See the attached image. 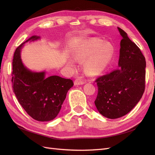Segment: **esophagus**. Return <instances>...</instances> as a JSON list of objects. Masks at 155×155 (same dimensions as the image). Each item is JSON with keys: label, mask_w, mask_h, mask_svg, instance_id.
<instances>
[{"label": "esophagus", "mask_w": 155, "mask_h": 155, "mask_svg": "<svg viewBox=\"0 0 155 155\" xmlns=\"http://www.w3.org/2000/svg\"><path fill=\"white\" fill-rule=\"evenodd\" d=\"M85 82L83 80H82L80 78H78L76 79L74 81V85H83V84L85 83Z\"/></svg>", "instance_id": "obj_1"}]
</instances>
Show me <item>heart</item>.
<instances>
[{"label":"heart","mask_w":155,"mask_h":155,"mask_svg":"<svg viewBox=\"0 0 155 155\" xmlns=\"http://www.w3.org/2000/svg\"><path fill=\"white\" fill-rule=\"evenodd\" d=\"M114 52V46L110 43L97 38L88 40L83 45L78 54L80 59H87L84 64L85 72L91 76L101 74L111 61Z\"/></svg>","instance_id":"obj_1"}]
</instances>
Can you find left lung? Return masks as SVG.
<instances>
[{
	"label": "left lung",
	"mask_w": 155,
	"mask_h": 155,
	"mask_svg": "<svg viewBox=\"0 0 155 155\" xmlns=\"http://www.w3.org/2000/svg\"><path fill=\"white\" fill-rule=\"evenodd\" d=\"M120 42L119 68L97 78L94 101L100 113L116 119L127 114L141 99L145 91L146 61L141 50L127 34L118 28Z\"/></svg>",
	"instance_id": "left-lung-1"
}]
</instances>
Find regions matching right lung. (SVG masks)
<instances>
[{
  "mask_svg": "<svg viewBox=\"0 0 155 155\" xmlns=\"http://www.w3.org/2000/svg\"><path fill=\"white\" fill-rule=\"evenodd\" d=\"M39 39L32 36L26 42ZM25 43L18 46L12 62V87L23 109L33 119L39 121L54 120L58 116L74 85L73 81L58 76H45V72H33L23 65L20 50Z\"/></svg>",
  "mask_w": 155,
  "mask_h": 155,
  "instance_id": "add662e5",
  "label": "right lung"
}]
</instances>
